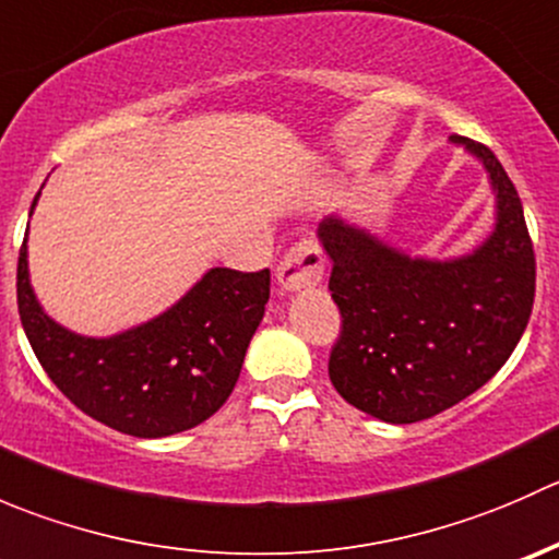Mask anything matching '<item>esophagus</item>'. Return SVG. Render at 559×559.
<instances>
[{
	"instance_id": "34e87169",
	"label": "esophagus",
	"mask_w": 559,
	"mask_h": 559,
	"mask_svg": "<svg viewBox=\"0 0 559 559\" xmlns=\"http://www.w3.org/2000/svg\"><path fill=\"white\" fill-rule=\"evenodd\" d=\"M275 278L284 292H300L311 289L324 278V257H321V248L313 240H300L297 246H292L286 251V257L281 259L278 270H275Z\"/></svg>"
}]
</instances>
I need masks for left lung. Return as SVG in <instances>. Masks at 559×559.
Listing matches in <instances>:
<instances>
[{
	"label": "left lung",
	"instance_id": "1",
	"mask_svg": "<svg viewBox=\"0 0 559 559\" xmlns=\"http://www.w3.org/2000/svg\"><path fill=\"white\" fill-rule=\"evenodd\" d=\"M484 167L492 233L456 257H414L341 213L316 238L332 262L343 332L330 381L346 403L389 425H411L481 389L520 343L535 297V257L514 183L498 156L449 138Z\"/></svg>",
	"mask_w": 559,
	"mask_h": 559
}]
</instances>
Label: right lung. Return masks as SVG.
<instances>
[{
	"label": "right lung",
	"mask_w": 559,
	"mask_h": 559,
	"mask_svg": "<svg viewBox=\"0 0 559 559\" xmlns=\"http://www.w3.org/2000/svg\"><path fill=\"white\" fill-rule=\"evenodd\" d=\"M26 240L29 229L19 257L21 324L48 379L83 414L123 436L167 438L202 425L227 403L270 300V270L211 267L167 311L94 337L45 313L29 278Z\"/></svg>",
	"instance_id": "1"
}]
</instances>
